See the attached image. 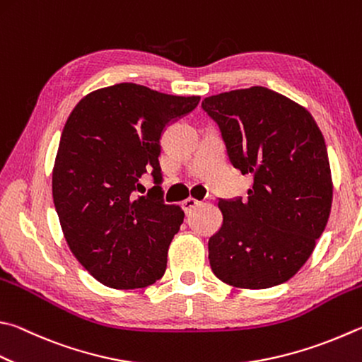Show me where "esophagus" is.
<instances>
[{
	"label": "esophagus",
	"instance_id": "obj_1",
	"mask_svg": "<svg viewBox=\"0 0 362 362\" xmlns=\"http://www.w3.org/2000/svg\"><path fill=\"white\" fill-rule=\"evenodd\" d=\"M198 204H199V201H198V199H194V198H187L185 201L182 202V207H183V210H185L187 214H189V212H192V210H193L196 206H198Z\"/></svg>",
	"mask_w": 362,
	"mask_h": 362
}]
</instances>
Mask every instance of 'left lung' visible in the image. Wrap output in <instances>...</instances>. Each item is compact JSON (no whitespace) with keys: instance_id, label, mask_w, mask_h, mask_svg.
<instances>
[{"instance_id":"8db88e82","label":"left lung","mask_w":362,"mask_h":362,"mask_svg":"<svg viewBox=\"0 0 362 362\" xmlns=\"http://www.w3.org/2000/svg\"><path fill=\"white\" fill-rule=\"evenodd\" d=\"M202 109L218 123L233 166L253 177L247 201L218 202L210 267L235 288L285 284L310 258L331 214L325 137L305 107L266 87L209 96Z\"/></svg>"}]
</instances>
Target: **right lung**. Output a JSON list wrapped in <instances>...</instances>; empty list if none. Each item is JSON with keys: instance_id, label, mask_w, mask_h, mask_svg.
I'll list each match as a JSON object with an SVG mask.
<instances>
[{"instance_id": "add662e5", "label": "right lung", "mask_w": 362, "mask_h": 362, "mask_svg": "<svg viewBox=\"0 0 362 362\" xmlns=\"http://www.w3.org/2000/svg\"><path fill=\"white\" fill-rule=\"evenodd\" d=\"M199 100L124 82L91 91L69 114L52 194L69 250L100 284L134 290L164 275L185 214L163 201L160 139L166 124ZM148 168L157 185L136 197Z\"/></svg>"}]
</instances>
